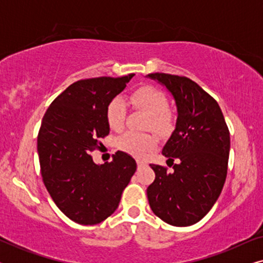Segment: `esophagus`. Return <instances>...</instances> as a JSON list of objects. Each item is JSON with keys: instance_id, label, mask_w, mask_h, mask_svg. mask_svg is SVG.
Instances as JSON below:
<instances>
[{"instance_id": "obj_1", "label": "esophagus", "mask_w": 263, "mask_h": 263, "mask_svg": "<svg viewBox=\"0 0 263 263\" xmlns=\"http://www.w3.org/2000/svg\"><path fill=\"white\" fill-rule=\"evenodd\" d=\"M145 165H146L145 161H142V160H138V167H142V166H145Z\"/></svg>"}]
</instances>
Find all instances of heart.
<instances>
[{"label": "heart", "mask_w": 263, "mask_h": 263, "mask_svg": "<svg viewBox=\"0 0 263 263\" xmlns=\"http://www.w3.org/2000/svg\"><path fill=\"white\" fill-rule=\"evenodd\" d=\"M132 103L148 115V125L159 133H166L172 127V116L166 110L167 100L163 93L153 87H140L132 95ZM125 103L122 97H114L106 106V121L112 129H120L125 117ZM158 140L147 133L127 132L117 140L118 148L132 156L142 158L157 146Z\"/></svg>", "instance_id": "obj_1"}]
</instances>
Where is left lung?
Masks as SVG:
<instances>
[{
    "label": "left lung",
    "mask_w": 263,
    "mask_h": 263,
    "mask_svg": "<svg viewBox=\"0 0 263 263\" xmlns=\"http://www.w3.org/2000/svg\"><path fill=\"white\" fill-rule=\"evenodd\" d=\"M146 78L170 92L177 110L175 130L161 153L178 163L172 172L151 165L156 179L147 188L149 206L167 224L190 226L211 211L224 186L230 154L228 125L218 103L196 82L164 73Z\"/></svg>",
    "instance_id": "8db88e82"
}]
</instances>
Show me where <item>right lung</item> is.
Segmentation results:
<instances>
[{"label":"right lung","instance_id":"1","mask_svg":"<svg viewBox=\"0 0 263 263\" xmlns=\"http://www.w3.org/2000/svg\"><path fill=\"white\" fill-rule=\"evenodd\" d=\"M134 77L95 78L71 84L51 103L37 140L43 182L56 206L81 225L99 224L117 210L136 161L118 151L96 164L91 152L110 133L106 106Z\"/></svg>","mask_w":263,"mask_h":263}]
</instances>
